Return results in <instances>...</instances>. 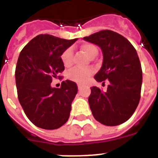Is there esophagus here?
<instances>
[{"mask_svg":"<svg viewBox=\"0 0 158 158\" xmlns=\"http://www.w3.org/2000/svg\"><path fill=\"white\" fill-rule=\"evenodd\" d=\"M77 86H78V88H79V90H80L82 88V87H83V84H81V83H78L77 84Z\"/></svg>","mask_w":158,"mask_h":158,"instance_id":"obj_1","label":"esophagus"}]
</instances>
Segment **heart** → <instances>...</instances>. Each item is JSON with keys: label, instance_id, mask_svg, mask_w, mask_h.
<instances>
[{"label": "heart", "instance_id": "b5f03b06", "mask_svg": "<svg viewBox=\"0 0 158 158\" xmlns=\"http://www.w3.org/2000/svg\"><path fill=\"white\" fill-rule=\"evenodd\" d=\"M81 51L89 58H94L98 52L97 47L92 44H83L81 46ZM61 58L64 66L66 67L70 66L72 63V50H71V48H67L66 50H65L61 54ZM92 73H93V69L91 67H76L72 69L70 72L68 73V78L73 81L83 83L89 78V76L92 75Z\"/></svg>", "mask_w": 158, "mask_h": 158}]
</instances>
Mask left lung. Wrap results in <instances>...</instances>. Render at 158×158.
<instances>
[{
    "mask_svg": "<svg viewBox=\"0 0 158 158\" xmlns=\"http://www.w3.org/2000/svg\"><path fill=\"white\" fill-rule=\"evenodd\" d=\"M83 40L99 46L103 53L102 66L94 79L110 83L106 92L91 88L88 103L92 115L104 125H120L134 114L140 99L143 77L136 50L125 37L110 30Z\"/></svg>",
    "mask_w": 158,
    "mask_h": 158,
    "instance_id": "obj_1",
    "label": "left lung"
}]
</instances>
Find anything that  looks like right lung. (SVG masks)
Here are the masks:
<instances>
[{
	"instance_id": "add662e5",
	"label": "right lung",
	"mask_w": 158,
	"mask_h": 158,
	"mask_svg": "<svg viewBox=\"0 0 158 158\" xmlns=\"http://www.w3.org/2000/svg\"><path fill=\"white\" fill-rule=\"evenodd\" d=\"M77 40L39 35L19 54L15 70L18 97L27 117L38 127L57 129L70 117L78 92L76 83L66 80L57 88H52L51 83L65 69L62 52Z\"/></svg>"
}]
</instances>
